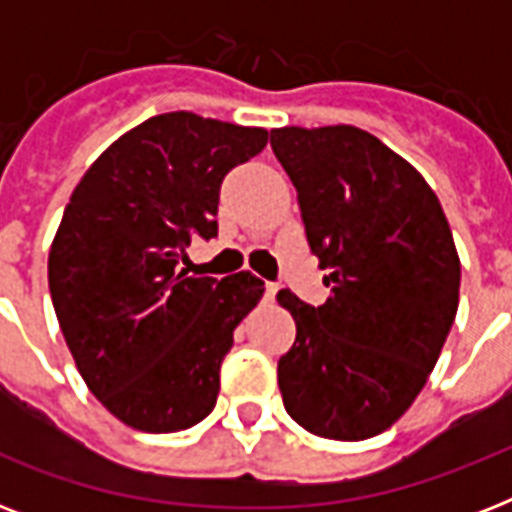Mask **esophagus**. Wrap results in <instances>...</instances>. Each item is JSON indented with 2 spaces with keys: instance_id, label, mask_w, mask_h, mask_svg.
<instances>
[{
  "instance_id": "34e87169",
  "label": "esophagus",
  "mask_w": 512,
  "mask_h": 512,
  "mask_svg": "<svg viewBox=\"0 0 512 512\" xmlns=\"http://www.w3.org/2000/svg\"><path fill=\"white\" fill-rule=\"evenodd\" d=\"M276 292H279V284L268 281V284H265V297H268V300H273V297H276Z\"/></svg>"
}]
</instances>
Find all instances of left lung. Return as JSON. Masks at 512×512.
Returning <instances> with one entry per match:
<instances>
[{
	"label": "left lung",
	"instance_id": "1",
	"mask_svg": "<svg viewBox=\"0 0 512 512\" xmlns=\"http://www.w3.org/2000/svg\"><path fill=\"white\" fill-rule=\"evenodd\" d=\"M271 148L332 289L319 308L276 295L297 324L279 358L284 409L313 436L364 441L412 406L441 356L460 305L452 228L425 177L358 127H281Z\"/></svg>",
	"mask_w": 512,
	"mask_h": 512
}]
</instances>
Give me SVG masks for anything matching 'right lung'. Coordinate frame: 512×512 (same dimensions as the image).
Masks as SVG:
<instances>
[{
    "instance_id": "1",
    "label": "right lung",
    "mask_w": 512,
    "mask_h": 512,
    "mask_svg": "<svg viewBox=\"0 0 512 512\" xmlns=\"http://www.w3.org/2000/svg\"><path fill=\"white\" fill-rule=\"evenodd\" d=\"M268 143L263 127L159 114L84 172L52 239L47 279L60 332L92 396L143 433L193 428L220 364L265 292L255 273L188 276L193 236H217L220 183Z\"/></svg>"
}]
</instances>
